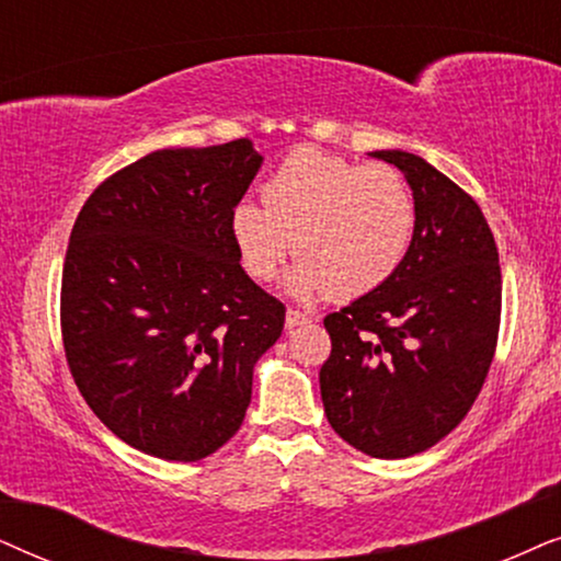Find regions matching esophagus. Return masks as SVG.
Instances as JSON below:
<instances>
[{"instance_id":"obj_1","label":"esophagus","mask_w":561,"mask_h":561,"mask_svg":"<svg viewBox=\"0 0 561 561\" xmlns=\"http://www.w3.org/2000/svg\"><path fill=\"white\" fill-rule=\"evenodd\" d=\"M305 323H310V318L305 316V312H300V310H293V308L287 310V316H285V325L289 328V331H293V328H297V325H305Z\"/></svg>"}]
</instances>
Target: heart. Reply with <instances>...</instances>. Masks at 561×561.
Listing matches in <instances>:
<instances>
[{
	"mask_svg": "<svg viewBox=\"0 0 561 561\" xmlns=\"http://www.w3.org/2000/svg\"><path fill=\"white\" fill-rule=\"evenodd\" d=\"M243 272L274 279L293 253L302 259L285 287L297 300L364 297L392 279L415 233V199L398 169L358 167L300 148L266 179L264 205L241 199L228 220Z\"/></svg>",
	"mask_w": 561,
	"mask_h": 561,
	"instance_id": "b5f03b06",
	"label": "heart"
}]
</instances>
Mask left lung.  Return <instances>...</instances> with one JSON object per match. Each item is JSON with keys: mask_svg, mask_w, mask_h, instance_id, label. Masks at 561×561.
I'll use <instances>...</instances> for the list:
<instances>
[{"mask_svg": "<svg viewBox=\"0 0 561 561\" xmlns=\"http://www.w3.org/2000/svg\"><path fill=\"white\" fill-rule=\"evenodd\" d=\"M402 171L415 199L405 261L375 293L325 316L320 367L328 423L377 459L438 444L469 413L500 328L497 245L477 203L408 151H375Z\"/></svg>", "mask_w": 561, "mask_h": 561, "instance_id": "obj_1", "label": "left lung"}]
</instances>
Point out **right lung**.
<instances>
[{"label":"right lung","instance_id":"add662e5","mask_svg":"<svg viewBox=\"0 0 561 561\" xmlns=\"http://www.w3.org/2000/svg\"><path fill=\"white\" fill-rule=\"evenodd\" d=\"M261 163L249 138L163 148L104 179L73 222L61 282L73 382L151 457L197 461L230 442L285 328L228 230Z\"/></svg>","mask_w":561,"mask_h":561}]
</instances>
